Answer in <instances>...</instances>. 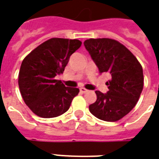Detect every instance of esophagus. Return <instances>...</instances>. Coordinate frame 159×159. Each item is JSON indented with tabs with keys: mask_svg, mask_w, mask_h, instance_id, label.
I'll list each match as a JSON object with an SVG mask.
<instances>
[{
	"mask_svg": "<svg viewBox=\"0 0 159 159\" xmlns=\"http://www.w3.org/2000/svg\"><path fill=\"white\" fill-rule=\"evenodd\" d=\"M80 91L81 93H87L89 90H88V89H86L85 88H80Z\"/></svg>",
	"mask_w": 159,
	"mask_h": 159,
	"instance_id": "34e87169",
	"label": "esophagus"
}]
</instances>
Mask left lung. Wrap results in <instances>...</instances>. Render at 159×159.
<instances>
[{"label": "left lung", "instance_id": "1", "mask_svg": "<svg viewBox=\"0 0 159 159\" xmlns=\"http://www.w3.org/2000/svg\"><path fill=\"white\" fill-rule=\"evenodd\" d=\"M84 46L95 62L100 73L109 72V91H95L96 101L89 111L97 119L118 121L137 103L143 89V67L136 57L124 45L112 39H89Z\"/></svg>", "mask_w": 159, "mask_h": 159}]
</instances>
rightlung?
<instances>
[{
	"instance_id": "1",
	"label": "right lung",
	"mask_w": 159,
	"mask_h": 159,
	"mask_svg": "<svg viewBox=\"0 0 159 159\" xmlns=\"http://www.w3.org/2000/svg\"><path fill=\"white\" fill-rule=\"evenodd\" d=\"M80 46L79 40L52 38L23 60L18 86L25 104L37 116L55 118L69 110L80 90L65 87L55 77L63 73L70 57Z\"/></svg>"
}]
</instances>
